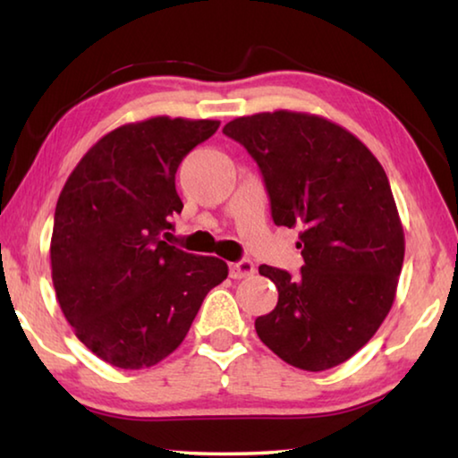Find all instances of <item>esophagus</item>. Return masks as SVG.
Segmentation results:
<instances>
[{"label": "esophagus", "mask_w": 458, "mask_h": 458, "mask_svg": "<svg viewBox=\"0 0 458 458\" xmlns=\"http://www.w3.org/2000/svg\"><path fill=\"white\" fill-rule=\"evenodd\" d=\"M230 275H232V278H248V276H252L254 275L252 260L242 259V260H238V262H232V265H230Z\"/></svg>", "instance_id": "obj_1"}]
</instances>
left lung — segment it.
Here are the masks:
<instances>
[{
  "label": "left lung",
  "mask_w": 458,
  "mask_h": 458,
  "mask_svg": "<svg viewBox=\"0 0 458 458\" xmlns=\"http://www.w3.org/2000/svg\"><path fill=\"white\" fill-rule=\"evenodd\" d=\"M265 177L276 226L301 228L299 276L260 265L278 303L254 327L283 361L335 368L374 337L396 299L404 228L384 167L350 131L309 113L238 117L222 129Z\"/></svg>",
  "instance_id": "8db88e82"
}]
</instances>
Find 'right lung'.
I'll return each mask as SVG.
<instances>
[{
    "instance_id": "obj_1",
    "label": "right lung",
    "mask_w": 458,
    "mask_h": 458,
    "mask_svg": "<svg viewBox=\"0 0 458 458\" xmlns=\"http://www.w3.org/2000/svg\"><path fill=\"white\" fill-rule=\"evenodd\" d=\"M218 127L182 117L129 123L98 139L60 191L50 242L56 299L76 337L114 368L165 360L228 276L224 260L164 240L183 208L177 167Z\"/></svg>"
}]
</instances>
